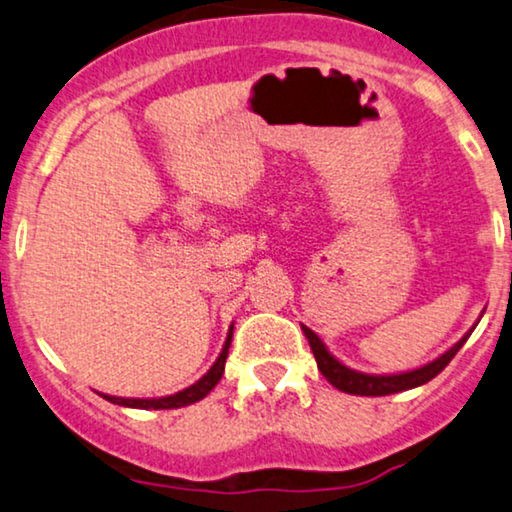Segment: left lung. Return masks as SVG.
Returning a JSON list of instances; mask_svg holds the SVG:
<instances>
[{
    "mask_svg": "<svg viewBox=\"0 0 512 512\" xmlns=\"http://www.w3.org/2000/svg\"><path fill=\"white\" fill-rule=\"evenodd\" d=\"M302 330H304L306 339H309L311 351H313V356H316L318 370L323 372V377L330 381L332 386L339 388V391L351 393V395H391V393H400V391H407V388L426 384V381L438 377V374L445 370V367L449 365V360L459 353L461 346L466 344V339L470 337V332H468V335L459 339L452 349H449L447 353H442L438 360L419 367V370L403 372V374H388V377H377V374H363V372L349 370V367L339 363L337 358L330 356V351L325 349V344L320 342L316 332H311L306 325H302Z\"/></svg>",
    "mask_w": 512,
    "mask_h": 512,
    "instance_id": "1",
    "label": "left lung"
}]
</instances>
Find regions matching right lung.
Listing matches in <instances>:
<instances>
[{
  "mask_svg": "<svg viewBox=\"0 0 512 512\" xmlns=\"http://www.w3.org/2000/svg\"><path fill=\"white\" fill-rule=\"evenodd\" d=\"M229 344H231V330H229V337L227 342H224V349L220 353V358L215 360V365L210 367L208 374H203V377L196 381L194 386L185 388V391L175 393V395H166V398H152V400H135V398H114V395H102V398H107L109 403L114 405H124V407H138V410H177V407H187L196 403V400L206 398V395L213 391L217 386V381L222 379L224 374V363H227V353H229Z\"/></svg>",
  "mask_w": 512,
  "mask_h": 512,
  "instance_id": "obj_1",
  "label": "right lung"
}]
</instances>
